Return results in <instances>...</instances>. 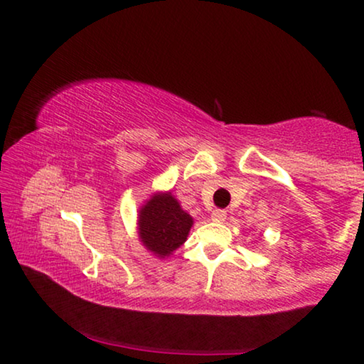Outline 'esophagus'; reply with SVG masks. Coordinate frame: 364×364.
<instances>
[{
	"label": "esophagus",
	"instance_id": "34e87169",
	"mask_svg": "<svg viewBox=\"0 0 364 364\" xmlns=\"http://www.w3.org/2000/svg\"><path fill=\"white\" fill-rule=\"evenodd\" d=\"M212 220L213 221H225L226 220V210H221V208H217V210L212 212Z\"/></svg>",
	"mask_w": 364,
	"mask_h": 364
}]
</instances>
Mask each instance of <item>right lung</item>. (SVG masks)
I'll return each instance as SVG.
<instances>
[{"instance_id":"add662e5","label":"right lung","mask_w":364,"mask_h":364,"mask_svg":"<svg viewBox=\"0 0 364 364\" xmlns=\"http://www.w3.org/2000/svg\"><path fill=\"white\" fill-rule=\"evenodd\" d=\"M193 217L184 212L171 193H157L141 207L138 234L144 247L165 258L186 242Z\"/></svg>"}]
</instances>
